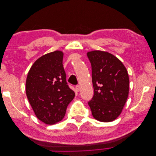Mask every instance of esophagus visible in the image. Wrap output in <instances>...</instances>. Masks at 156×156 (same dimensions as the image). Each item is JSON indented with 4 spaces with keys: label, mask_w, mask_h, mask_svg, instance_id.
<instances>
[{
    "label": "esophagus",
    "mask_w": 156,
    "mask_h": 156,
    "mask_svg": "<svg viewBox=\"0 0 156 156\" xmlns=\"http://www.w3.org/2000/svg\"><path fill=\"white\" fill-rule=\"evenodd\" d=\"M75 88H76V90L77 91V92H79L80 90H81V87H80V86L79 85H77L76 87H75Z\"/></svg>",
    "instance_id": "34e87169"
}]
</instances>
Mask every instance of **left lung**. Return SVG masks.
Returning a JSON list of instances; mask_svg holds the SVG:
<instances>
[{
    "label": "left lung",
    "mask_w": 156,
    "mask_h": 156,
    "mask_svg": "<svg viewBox=\"0 0 156 156\" xmlns=\"http://www.w3.org/2000/svg\"><path fill=\"white\" fill-rule=\"evenodd\" d=\"M91 63L94 96L88 105L94 119L108 122L122 112L129 94L127 69L113 55L101 51L87 53Z\"/></svg>",
    "instance_id": "obj_1"
}]
</instances>
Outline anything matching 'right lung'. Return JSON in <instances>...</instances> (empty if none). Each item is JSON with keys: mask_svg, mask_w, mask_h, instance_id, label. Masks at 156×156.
<instances>
[{"mask_svg": "<svg viewBox=\"0 0 156 156\" xmlns=\"http://www.w3.org/2000/svg\"><path fill=\"white\" fill-rule=\"evenodd\" d=\"M60 51L44 55L32 66L26 81V94L36 117L46 124L62 120L75 97L66 81Z\"/></svg>", "mask_w": 156, "mask_h": 156, "instance_id": "add662e5", "label": "right lung"}]
</instances>
